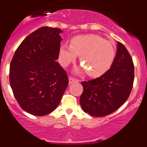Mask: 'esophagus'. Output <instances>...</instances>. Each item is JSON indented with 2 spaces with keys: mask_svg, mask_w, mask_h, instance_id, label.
<instances>
[{
  "mask_svg": "<svg viewBox=\"0 0 147 147\" xmlns=\"http://www.w3.org/2000/svg\"><path fill=\"white\" fill-rule=\"evenodd\" d=\"M79 82V80L77 79H75V78H72V77H69V85H71V84L72 83H75V82Z\"/></svg>",
  "mask_w": 147,
  "mask_h": 147,
  "instance_id": "esophagus-1",
  "label": "esophagus"
}]
</instances>
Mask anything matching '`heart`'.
<instances>
[{
	"label": "heart",
	"mask_w": 147,
	"mask_h": 147,
	"mask_svg": "<svg viewBox=\"0 0 147 147\" xmlns=\"http://www.w3.org/2000/svg\"><path fill=\"white\" fill-rule=\"evenodd\" d=\"M78 55H80V61L88 75L99 77L111 67L115 49L111 42L95 34L75 36L71 41V45L62 44L59 51V61L62 66H67L75 60Z\"/></svg>",
	"instance_id": "1"
}]
</instances>
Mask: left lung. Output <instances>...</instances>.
<instances>
[{
	"mask_svg": "<svg viewBox=\"0 0 147 147\" xmlns=\"http://www.w3.org/2000/svg\"><path fill=\"white\" fill-rule=\"evenodd\" d=\"M134 80V66L124 45L118 42L111 67L102 76L82 82L80 103L85 113L102 117L120 108L129 98Z\"/></svg>",
	"mask_w": 147,
	"mask_h": 147,
	"instance_id": "left-lung-1",
	"label": "left lung"
}]
</instances>
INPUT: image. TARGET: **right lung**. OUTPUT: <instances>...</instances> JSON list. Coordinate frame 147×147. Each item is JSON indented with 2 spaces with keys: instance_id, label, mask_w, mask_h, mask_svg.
I'll return each mask as SVG.
<instances>
[{
  "instance_id": "1",
  "label": "right lung",
  "mask_w": 147,
  "mask_h": 147,
  "mask_svg": "<svg viewBox=\"0 0 147 147\" xmlns=\"http://www.w3.org/2000/svg\"><path fill=\"white\" fill-rule=\"evenodd\" d=\"M57 28L43 26L24 39L10 65V85L23 110L37 116L52 112L68 85L66 72L56 62L62 40Z\"/></svg>"
}]
</instances>
